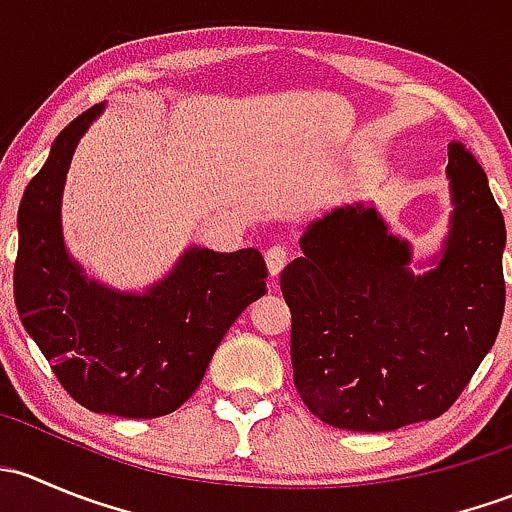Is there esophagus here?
<instances>
[{"label":"esophagus","mask_w":512,"mask_h":512,"mask_svg":"<svg viewBox=\"0 0 512 512\" xmlns=\"http://www.w3.org/2000/svg\"><path fill=\"white\" fill-rule=\"evenodd\" d=\"M289 260V252L285 247H270L265 255V262H267V270H270V277H277L282 270H285Z\"/></svg>","instance_id":"esophagus-1"}]
</instances>
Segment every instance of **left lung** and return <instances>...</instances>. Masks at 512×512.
<instances>
[{
  "label": "left lung",
  "mask_w": 512,
  "mask_h": 512,
  "mask_svg": "<svg viewBox=\"0 0 512 512\" xmlns=\"http://www.w3.org/2000/svg\"><path fill=\"white\" fill-rule=\"evenodd\" d=\"M446 178L453 213L431 270L414 272L411 245L371 203L307 225L304 255L282 270L294 386L329 426L379 433L438 418L495 344L503 213L461 143L448 146Z\"/></svg>",
  "instance_id": "obj_1"
}]
</instances>
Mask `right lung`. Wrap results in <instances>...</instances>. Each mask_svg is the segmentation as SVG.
<instances>
[{
    "instance_id": "right-lung-1",
    "label": "right lung",
    "mask_w": 512,
    "mask_h": 512,
    "mask_svg": "<svg viewBox=\"0 0 512 512\" xmlns=\"http://www.w3.org/2000/svg\"><path fill=\"white\" fill-rule=\"evenodd\" d=\"M103 108H89L56 136L24 190L14 302L71 399L96 414L158 418L195 394L227 329L267 292V267L255 247L195 245L146 292L86 275L64 245L61 198L76 146Z\"/></svg>"
}]
</instances>
